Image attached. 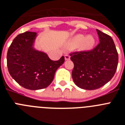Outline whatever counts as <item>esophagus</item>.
Returning a JSON list of instances; mask_svg holds the SVG:
<instances>
[{
    "instance_id": "obj_1",
    "label": "esophagus",
    "mask_w": 125,
    "mask_h": 125,
    "mask_svg": "<svg viewBox=\"0 0 125 125\" xmlns=\"http://www.w3.org/2000/svg\"><path fill=\"white\" fill-rule=\"evenodd\" d=\"M64 58H65V60H70V56L68 55V54H66L64 55Z\"/></svg>"
}]
</instances>
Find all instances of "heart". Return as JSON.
<instances>
[{
    "mask_svg": "<svg viewBox=\"0 0 125 125\" xmlns=\"http://www.w3.org/2000/svg\"><path fill=\"white\" fill-rule=\"evenodd\" d=\"M95 43V38L92 35H88L84 37L82 34L77 35L71 39L68 42V45L71 47H79L80 49L87 50L93 48Z\"/></svg>",
    "mask_w": 125,
    "mask_h": 125,
    "instance_id": "heart-1",
    "label": "heart"
}]
</instances>
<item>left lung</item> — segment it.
<instances>
[{"label": "left lung", "instance_id": "obj_1", "mask_svg": "<svg viewBox=\"0 0 125 125\" xmlns=\"http://www.w3.org/2000/svg\"><path fill=\"white\" fill-rule=\"evenodd\" d=\"M100 43L89 51L70 53L74 64L72 78L79 87L94 90L109 82L118 64V53L110 36L96 29Z\"/></svg>", "mask_w": 125, "mask_h": 125}]
</instances>
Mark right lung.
<instances>
[{"label":"right lung","mask_w":125,"mask_h":125,"mask_svg":"<svg viewBox=\"0 0 125 125\" xmlns=\"http://www.w3.org/2000/svg\"><path fill=\"white\" fill-rule=\"evenodd\" d=\"M36 34L29 31L20 34L13 40L7 53L9 74L21 86L30 90L48 87L56 70L64 62V56L55 61L45 52L34 49Z\"/></svg>","instance_id":"1"}]
</instances>
